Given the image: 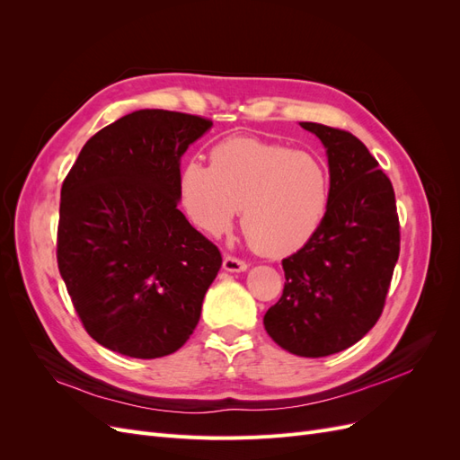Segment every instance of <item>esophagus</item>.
Returning <instances> with one entry per match:
<instances>
[{
  "mask_svg": "<svg viewBox=\"0 0 460 460\" xmlns=\"http://www.w3.org/2000/svg\"><path fill=\"white\" fill-rule=\"evenodd\" d=\"M222 269H225L226 272H243L247 269V262L238 257L226 255L225 261H222Z\"/></svg>",
  "mask_w": 460,
  "mask_h": 460,
  "instance_id": "esophagus-1",
  "label": "esophagus"
}]
</instances>
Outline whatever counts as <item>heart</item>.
Wrapping results in <instances>:
<instances>
[{
    "instance_id": "obj_1",
    "label": "heart",
    "mask_w": 460,
    "mask_h": 460,
    "mask_svg": "<svg viewBox=\"0 0 460 460\" xmlns=\"http://www.w3.org/2000/svg\"><path fill=\"white\" fill-rule=\"evenodd\" d=\"M178 188L199 230L225 234L242 208L247 242L274 257L307 243L330 205V174L311 153L243 136L217 144L208 166L188 161Z\"/></svg>"
}]
</instances>
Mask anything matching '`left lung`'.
I'll return each mask as SVG.
<instances>
[{
  "label": "left lung",
  "mask_w": 460,
  "mask_h": 460,
  "mask_svg": "<svg viewBox=\"0 0 460 460\" xmlns=\"http://www.w3.org/2000/svg\"><path fill=\"white\" fill-rule=\"evenodd\" d=\"M324 144L330 205L324 222L282 261V297L264 330L299 357H328L357 343L378 323L395 262L399 217L389 178L351 132L299 122Z\"/></svg>",
  "instance_id": "1"
}]
</instances>
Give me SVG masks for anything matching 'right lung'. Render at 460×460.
<instances>
[{
	"mask_svg": "<svg viewBox=\"0 0 460 460\" xmlns=\"http://www.w3.org/2000/svg\"><path fill=\"white\" fill-rule=\"evenodd\" d=\"M213 120L142 109L93 134L61 188L58 264L90 336L134 358L182 347L218 247L180 213V159Z\"/></svg>",
	"mask_w": 460,
	"mask_h": 460,
	"instance_id": "obj_1",
	"label": "right lung"
}]
</instances>
